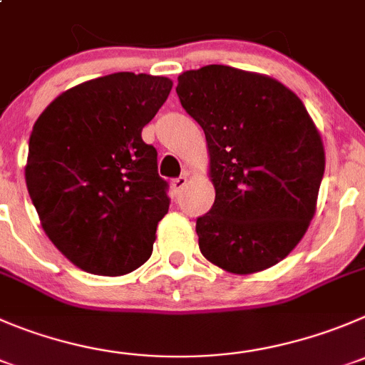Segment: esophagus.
<instances>
[{"label":"esophagus","instance_id":"obj_1","mask_svg":"<svg viewBox=\"0 0 365 365\" xmlns=\"http://www.w3.org/2000/svg\"><path fill=\"white\" fill-rule=\"evenodd\" d=\"M186 185H188V177H185V175H180V177H177V179L172 180V188L175 193L180 192V190H185Z\"/></svg>","mask_w":365,"mask_h":365}]
</instances>
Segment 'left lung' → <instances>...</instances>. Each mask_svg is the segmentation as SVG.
<instances>
[{
  "instance_id": "1",
  "label": "left lung",
  "mask_w": 365,
  "mask_h": 365,
  "mask_svg": "<svg viewBox=\"0 0 365 365\" xmlns=\"http://www.w3.org/2000/svg\"><path fill=\"white\" fill-rule=\"evenodd\" d=\"M177 95L206 134L215 204L197 218L204 258L231 274L284 259L317 210L324 145L299 96L272 76L210 64Z\"/></svg>"
}]
</instances>
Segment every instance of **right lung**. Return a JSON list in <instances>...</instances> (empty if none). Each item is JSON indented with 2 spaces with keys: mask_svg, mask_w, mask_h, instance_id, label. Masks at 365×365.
I'll return each instance as SVG.
<instances>
[{
  "mask_svg": "<svg viewBox=\"0 0 365 365\" xmlns=\"http://www.w3.org/2000/svg\"><path fill=\"white\" fill-rule=\"evenodd\" d=\"M172 86L145 73L98 76L61 93L34 125L30 199L51 244L86 272L123 276L150 258L170 200L141 130Z\"/></svg>",
  "mask_w": 365,
  "mask_h": 365,
  "instance_id": "1",
  "label": "right lung"
}]
</instances>
